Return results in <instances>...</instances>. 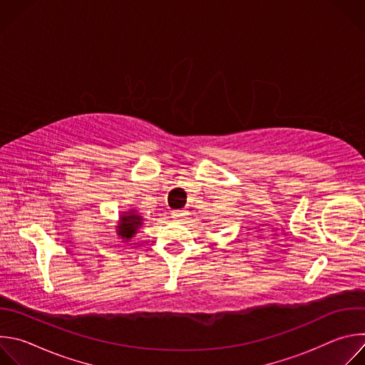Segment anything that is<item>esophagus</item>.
<instances>
[{"mask_svg": "<svg viewBox=\"0 0 365 365\" xmlns=\"http://www.w3.org/2000/svg\"><path fill=\"white\" fill-rule=\"evenodd\" d=\"M186 215V212L185 211H180V210H178V211H172V217L173 218H183Z\"/></svg>", "mask_w": 365, "mask_h": 365, "instance_id": "34e87169", "label": "esophagus"}]
</instances>
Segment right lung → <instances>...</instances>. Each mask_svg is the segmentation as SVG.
<instances>
[{
    "instance_id": "1",
    "label": "right lung",
    "mask_w": 365,
    "mask_h": 365,
    "mask_svg": "<svg viewBox=\"0 0 365 365\" xmlns=\"http://www.w3.org/2000/svg\"><path fill=\"white\" fill-rule=\"evenodd\" d=\"M143 217L135 214L134 210H130L128 214H123L118 218L117 224V234L123 240H130L137 234V228L141 227Z\"/></svg>"
}]
</instances>
